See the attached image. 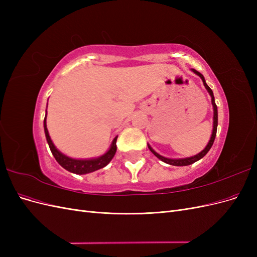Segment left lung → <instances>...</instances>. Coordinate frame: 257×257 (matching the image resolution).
Here are the masks:
<instances>
[{
  "mask_svg": "<svg viewBox=\"0 0 257 257\" xmlns=\"http://www.w3.org/2000/svg\"><path fill=\"white\" fill-rule=\"evenodd\" d=\"M192 72L194 74H196L197 76L200 77V79L203 80V83L205 85L206 90L208 91V93L210 94V96H211V103H212V107H213V128H212V134H211V137H210V141L209 143L207 144V146L205 147V149L203 151H200L198 154L196 155H193V157H190V158H184V159H169V158H165L163 157V155L159 154L158 152H155L151 146L148 144V148H149L150 151L157 157L159 160L163 161L164 163H166V164H169V165H174V166H188V165H191L193 164V163H195L197 161H199L200 159H203L205 155L208 153V151L211 149V147L214 143V139H215V136H216V128H217V107L215 105V100H214V96H213V92L212 90L209 88V85L206 83V80H205V77L201 75L199 72L195 71V69L192 68Z\"/></svg>",
  "mask_w": 257,
  "mask_h": 257,
  "instance_id": "8db88e82",
  "label": "left lung"
}]
</instances>
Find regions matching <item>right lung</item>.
Masks as SVG:
<instances>
[{
	"mask_svg": "<svg viewBox=\"0 0 257 257\" xmlns=\"http://www.w3.org/2000/svg\"><path fill=\"white\" fill-rule=\"evenodd\" d=\"M47 105H48V103H47ZM46 118H47V115H45V119H44V131H45L46 139H47V143L50 148V151L59 164L64 169L68 170V172H71L76 175L90 174V173L95 172V170H98V169L103 168L106 165L109 164V162L114 157L115 151H116L115 143H116V138H118V136L114 137V139L109 147V149H108L103 155H100V157L92 158V159H73V158L67 157V155L59 151L57 149V147L53 145L51 138L49 136V132L47 130Z\"/></svg>",
	"mask_w": 257,
	"mask_h": 257,
	"instance_id": "obj_1",
	"label": "right lung"
}]
</instances>
